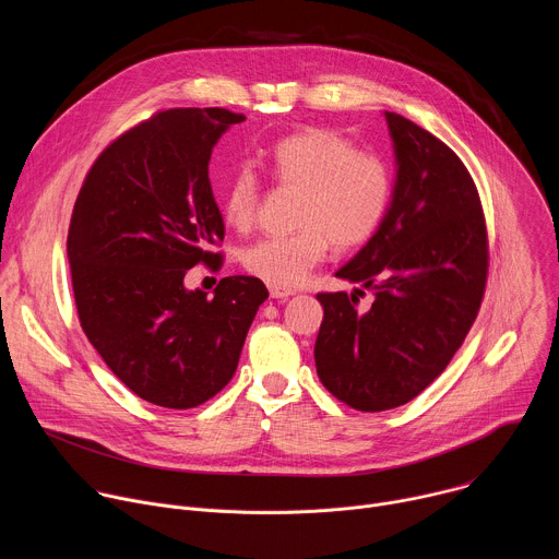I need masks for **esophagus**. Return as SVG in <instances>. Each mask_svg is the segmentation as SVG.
Listing matches in <instances>:
<instances>
[{
  "label": "esophagus",
  "mask_w": 559,
  "mask_h": 559,
  "mask_svg": "<svg viewBox=\"0 0 559 559\" xmlns=\"http://www.w3.org/2000/svg\"><path fill=\"white\" fill-rule=\"evenodd\" d=\"M296 292L294 289H283V287H270V296L276 298V300H283V298H289L294 296Z\"/></svg>",
  "instance_id": "obj_1"
}]
</instances>
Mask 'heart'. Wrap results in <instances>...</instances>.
<instances>
[{"instance_id":"1","label":"heart","mask_w":559,"mask_h":559,"mask_svg":"<svg viewBox=\"0 0 559 559\" xmlns=\"http://www.w3.org/2000/svg\"><path fill=\"white\" fill-rule=\"evenodd\" d=\"M263 162L278 188L298 190V229L263 238L241 254L246 272L270 287L300 285L328 257L330 246H365L386 216L393 194L389 164L376 152L356 150L334 130L307 128L281 136L267 147ZM261 201L263 183L250 166L236 168L221 192L223 216L236 229L254 225Z\"/></svg>"}]
</instances>
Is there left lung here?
Segmentation results:
<instances>
[{
  "instance_id": "1",
  "label": "left lung",
  "mask_w": 559,
  "mask_h": 559,
  "mask_svg": "<svg viewBox=\"0 0 559 559\" xmlns=\"http://www.w3.org/2000/svg\"><path fill=\"white\" fill-rule=\"evenodd\" d=\"M395 150L391 205L336 276L362 289L321 292L313 358L325 389L358 412L401 407L451 362L483 305L489 236L477 188L438 136L384 112Z\"/></svg>"
}]
</instances>
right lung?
I'll return each instance as SVG.
<instances>
[{
    "instance_id": "1",
    "label": "right lung",
    "mask_w": 559,
    "mask_h": 559,
    "mask_svg": "<svg viewBox=\"0 0 559 559\" xmlns=\"http://www.w3.org/2000/svg\"><path fill=\"white\" fill-rule=\"evenodd\" d=\"M246 121L225 108L154 112L88 170L68 227L74 305L110 371L143 401L192 409L234 376L267 287L225 276L214 296L183 278L221 270L225 225L207 166L221 134Z\"/></svg>"
}]
</instances>
